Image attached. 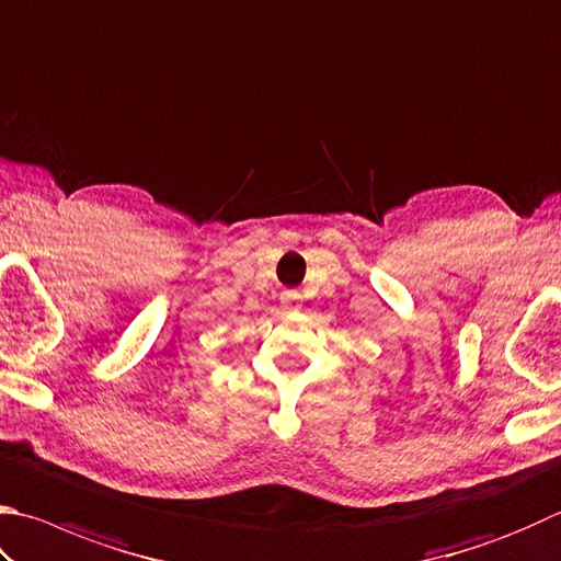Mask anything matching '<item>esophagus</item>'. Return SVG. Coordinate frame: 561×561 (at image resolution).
<instances>
[{"instance_id":"esophagus-1","label":"esophagus","mask_w":561,"mask_h":561,"mask_svg":"<svg viewBox=\"0 0 561 561\" xmlns=\"http://www.w3.org/2000/svg\"><path fill=\"white\" fill-rule=\"evenodd\" d=\"M280 308H283V310H298V308H300V293L285 290V293L280 295Z\"/></svg>"}]
</instances>
